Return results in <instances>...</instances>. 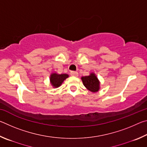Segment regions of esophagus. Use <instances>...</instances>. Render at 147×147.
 <instances>
[{"label":"esophagus","mask_w":147,"mask_h":147,"mask_svg":"<svg viewBox=\"0 0 147 147\" xmlns=\"http://www.w3.org/2000/svg\"><path fill=\"white\" fill-rule=\"evenodd\" d=\"M71 75L72 76H74V77H77L78 76V73H77V72H71Z\"/></svg>","instance_id":"34e87169"}]
</instances>
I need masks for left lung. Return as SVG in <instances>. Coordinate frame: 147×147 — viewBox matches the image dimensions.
<instances>
[{"label":"left lung","mask_w":147,"mask_h":147,"mask_svg":"<svg viewBox=\"0 0 147 147\" xmlns=\"http://www.w3.org/2000/svg\"><path fill=\"white\" fill-rule=\"evenodd\" d=\"M81 79L82 80L84 86L91 92L96 93L100 89V82L95 73H91L88 76H82Z\"/></svg>","instance_id":"1"}]
</instances>
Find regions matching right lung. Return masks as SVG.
I'll use <instances>...</instances> for the list:
<instances>
[{
	"instance_id": "add662e5",
	"label": "right lung",
	"mask_w": 147,
	"mask_h": 147,
	"mask_svg": "<svg viewBox=\"0 0 147 147\" xmlns=\"http://www.w3.org/2000/svg\"><path fill=\"white\" fill-rule=\"evenodd\" d=\"M69 77V74L66 73L58 74L53 73L50 75V83L54 88H58L61 86L65 80Z\"/></svg>"
}]
</instances>
